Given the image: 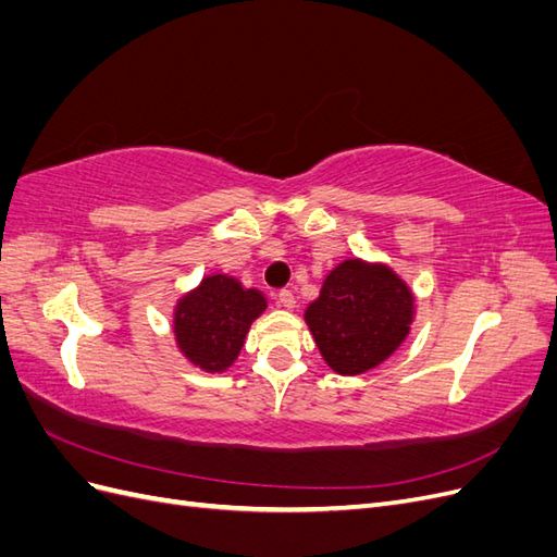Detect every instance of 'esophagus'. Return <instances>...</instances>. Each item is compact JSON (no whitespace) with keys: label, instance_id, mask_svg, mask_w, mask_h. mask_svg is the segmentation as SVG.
I'll use <instances>...</instances> for the list:
<instances>
[{"label":"esophagus","instance_id":"1","mask_svg":"<svg viewBox=\"0 0 557 557\" xmlns=\"http://www.w3.org/2000/svg\"><path fill=\"white\" fill-rule=\"evenodd\" d=\"M278 305H281L283 309H295V305H297L295 295H293L290 290H281V293H278Z\"/></svg>","mask_w":557,"mask_h":557}]
</instances>
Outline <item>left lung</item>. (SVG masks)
<instances>
[{
	"label": "left lung",
	"instance_id": "8db88e82",
	"mask_svg": "<svg viewBox=\"0 0 557 557\" xmlns=\"http://www.w3.org/2000/svg\"><path fill=\"white\" fill-rule=\"evenodd\" d=\"M413 313V293L391 267L350 258L325 276L305 320L327 367L358 376L401 346Z\"/></svg>",
	"mask_w": 557,
	"mask_h": 557
}]
</instances>
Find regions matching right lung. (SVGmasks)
I'll list each match as a JSON object with an SVG mask.
<instances>
[{
    "label": "right lung",
    "instance_id": "right-lung-1",
    "mask_svg": "<svg viewBox=\"0 0 557 557\" xmlns=\"http://www.w3.org/2000/svg\"><path fill=\"white\" fill-rule=\"evenodd\" d=\"M264 309L260 290L244 288L227 274L205 276L174 309L176 346L195 367L221 374L239 358L252 320Z\"/></svg>",
    "mask_w": 557,
    "mask_h": 557
}]
</instances>
